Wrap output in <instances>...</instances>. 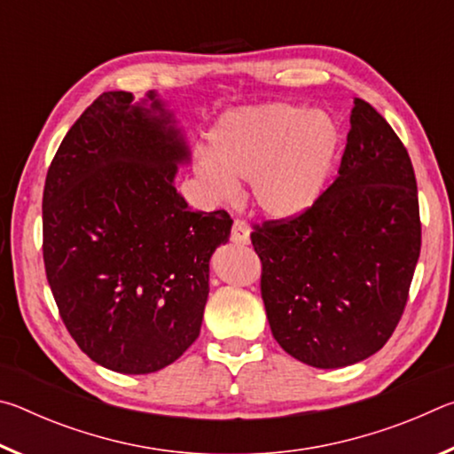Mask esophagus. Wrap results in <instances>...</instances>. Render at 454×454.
Instances as JSON below:
<instances>
[{
    "label": "esophagus",
    "instance_id": "obj_1",
    "mask_svg": "<svg viewBox=\"0 0 454 454\" xmlns=\"http://www.w3.org/2000/svg\"><path fill=\"white\" fill-rule=\"evenodd\" d=\"M230 240L234 244H248L250 242V228L246 222L236 220L232 226V234H230Z\"/></svg>",
    "mask_w": 454,
    "mask_h": 454
}]
</instances>
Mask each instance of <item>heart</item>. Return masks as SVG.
Wrapping results in <instances>:
<instances>
[{
	"label": "heart",
	"instance_id": "heart-1",
	"mask_svg": "<svg viewBox=\"0 0 454 454\" xmlns=\"http://www.w3.org/2000/svg\"><path fill=\"white\" fill-rule=\"evenodd\" d=\"M340 128L325 112L266 104L226 114L210 132V152H194V174L214 200H228L250 180L256 208L290 220L317 202L340 150Z\"/></svg>",
	"mask_w": 454,
	"mask_h": 454
}]
</instances>
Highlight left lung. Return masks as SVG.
<instances>
[{
  "label": "left lung",
  "mask_w": 454,
  "mask_h": 454,
  "mask_svg": "<svg viewBox=\"0 0 454 454\" xmlns=\"http://www.w3.org/2000/svg\"><path fill=\"white\" fill-rule=\"evenodd\" d=\"M276 342L317 368L380 350L401 320L420 254L417 178L409 152L356 98L338 178L309 210L250 234Z\"/></svg>",
  "instance_id": "8db88e82"
}]
</instances>
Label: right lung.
I'll return each instance as SVG.
<instances>
[{"instance_id": "right-lung-1", "label": "right lung", "mask_w": 454, "mask_h": 454, "mask_svg": "<svg viewBox=\"0 0 454 454\" xmlns=\"http://www.w3.org/2000/svg\"><path fill=\"white\" fill-rule=\"evenodd\" d=\"M190 158L148 91H104L61 140L43 188V264L78 347L110 371L148 374L200 334L210 258L228 212H194L174 186Z\"/></svg>"}]
</instances>
